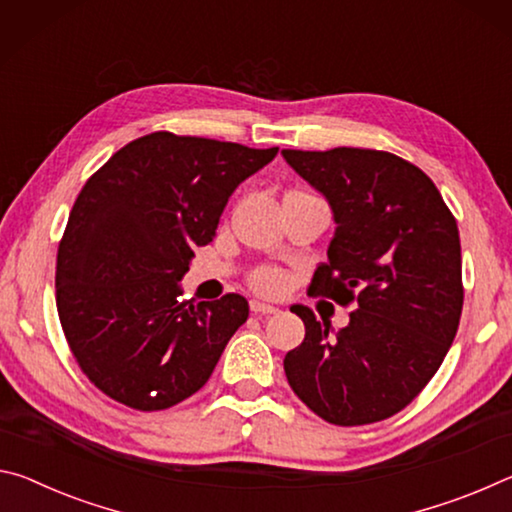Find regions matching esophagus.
Wrapping results in <instances>:
<instances>
[{"instance_id":"1","label":"esophagus","mask_w":512,"mask_h":512,"mask_svg":"<svg viewBox=\"0 0 512 512\" xmlns=\"http://www.w3.org/2000/svg\"><path fill=\"white\" fill-rule=\"evenodd\" d=\"M251 313L254 315H274V313H279V308L276 306H270V304H263V301H251Z\"/></svg>"}]
</instances>
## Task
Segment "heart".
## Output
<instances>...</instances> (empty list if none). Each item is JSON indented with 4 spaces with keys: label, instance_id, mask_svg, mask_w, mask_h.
<instances>
[{
    "label": "heart",
    "instance_id": "heart-1",
    "mask_svg": "<svg viewBox=\"0 0 512 512\" xmlns=\"http://www.w3.org/2000/svg\"><path fill=\"white\" fill-rule=\"evenodd\" d=\"M251 286L258 292H265V295H274L283 288V276L276 270H258L251 276Z\"/></svg>",
    "mask_w": 512,
    "mask_h": 512
}]
</instances>
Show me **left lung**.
<instances>
[{
	"mask_svg": "<svg viewBox=\"0 0 512 512\" xmlns=\"http://www.w3.org/2000/svg\"><path fill=\"white\" fill-rule=\"evenodd\" d=\"M301 179L329 201L335 233L311 295L354 304L329 335L292 306L306 338L283 360L290 388L338 426L381 422L413 401L445 360L463 311L460 238L435 183L413 163L376 149H283Z\"/></svg>",
	"mask_w": 512,
	"mask_h": 512,
	"instance_id": "obj_1",
	"label": "left lung"
}]
</instances>
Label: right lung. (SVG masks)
<instances>
[{"instance_id": "right-lung-1", "label": "right lung", "mask_w": 512, "mask_h": 512, "mask_svg": "<svg viewBox=\"0 0 512 512\" xmlns=\"http://www.w3.org/2000/svg\"><path fill=\"white\" fill-rule=\"evenodd\" d=\"M279 147L156 131L86 181L56 258V308L83 374L120 404L163 410L204 385L247 322L242 295L179 299L195 247Z\"/></svg>"}]
</instances>
